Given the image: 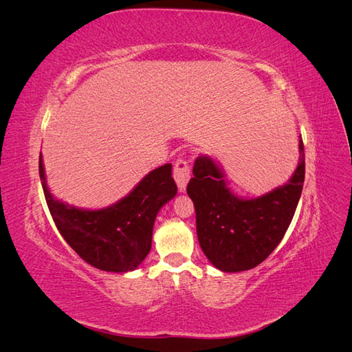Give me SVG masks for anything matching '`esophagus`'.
<instances>
[{
	"label": "esophagus",
	"instance_id": "esophagus-1",
	"mask_svg": "<svg viewBox=\"0 0 352 352\" xmlns=\"http://www.w3.org/2000/svg\"><path fill=\"white\" fill-rule=\"evenodd\" d=\"M173 176H175L177 186H179V190L180 192H184V190L186 189L189 179H190V167L185 158L176 160L175 167H173Z\"/></svg>",
	"mask_w": 352,
	"mask_h": 352
}]
</instances>
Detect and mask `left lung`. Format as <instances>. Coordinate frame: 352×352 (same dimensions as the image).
I'll return each instance as SVG.
<instances>
[{
    "mask_svg": "<svg viewBox=\"0 0 352 352\" xmlns=\"http://www.w3.org/2000/svg\"><path fill=\"white\" fill-rule=\"evenodd\" d=\"M186 192L194 201L199 247L221 272H243L263 263L289 228L300 201L304 177V144L289 182L258 198H238L210 157L195 160Z\"/></svg>",
    "mask_w": 352,
    "mask_h": 352,
    "instance_id": "8db88e82",
    "label": "left lung"
}]
</instances>
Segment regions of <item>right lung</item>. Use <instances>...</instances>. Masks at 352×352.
Returning <instances> with one entry per match:
<instances>
[{
    "mask_svg": "<svg viewBox=\"0 0 352 352\" xmlns=\"http://www.w3.org/2000/svg\"><path fill=\"white\" fill-rule=\"evenodd\" d=\"M39 176L61 236L83 261L104 272L126 273L144 261L151 250L157 212L177 192L170 163L154 168L129 195L102 210L76 208L52 197L41 155Z\"/></svg>",
    "mask_w": 352,
    "mask_h": 352,
    "instance_id": "1",
    "label": "right lung"
}]
</instances>
